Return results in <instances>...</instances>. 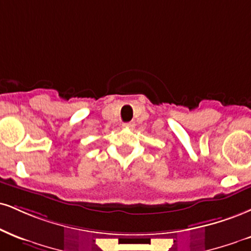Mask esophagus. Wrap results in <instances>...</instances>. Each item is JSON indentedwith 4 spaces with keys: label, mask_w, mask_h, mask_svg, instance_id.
I'll use <instances>...</instances> for the list:
<instances>
[{
    "label": "esophagus",
    "mask_w": 251,
    "mask_h": 251,
    "mask_svg": "<svg viewBox=\"0 0 251 251\" xmlns=\"http://www.w3.org/2000/svg\"><path fill=\"white\" fill-rule=\"evenodd\" d=\"M123 127L133 128V127H134V123H132V122H129V123H124V124H123Z\"/></svg>",
    "instance_id": "obj_1"
}]
</instances>
